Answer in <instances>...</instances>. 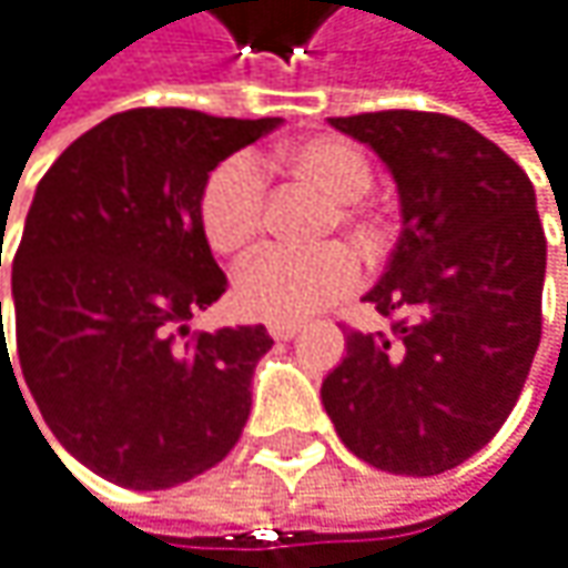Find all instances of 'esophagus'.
<instances>
[{
  "label": "esophagus",
  "instance_id": "obj_1",
  "mask_svg": "<svg viewBox=\"0 0 568 568\" xmlns=\"http://www.w3.org/2000/svg\"><path fill=\"white\" fill-rule=\"evenodd\" d=\"M268 336H272L275 343H290V339L300 336V326H296V323H268Z\"/></svg>",
  "mask_w": 568,
  "mask_h": 568
}]
</instances>
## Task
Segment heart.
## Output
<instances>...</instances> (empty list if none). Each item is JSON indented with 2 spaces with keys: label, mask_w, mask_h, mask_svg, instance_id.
I'll list each match as a JSON object with an SVG mask.
<instances>
[{
  "label": "heart",
  "mask_w": 568,
  "mask_h": 568,
  "mask_svg": "<svg viewBox=\"0 0 568 568\" xmlns=\"http://www.w3.org/2000/svg\"><path fill=\"white\" fill-rule=\"evenodd\" d=\"M262 165L278 169L293 179L320 185L339 205L343 222H363L359 199L373 189L369 155L339 135H313L275 155ZM265 179L255 159L229 155L202 182L199 222L205 242L222 255L245 252L265 229ZM363 278L359 258L346 245L326 248H262L235 275V303L245 316L265 323H300L320 310L349 296Z\"/></svg>",
  "instance_id": "obj_1"
}]
</instances>
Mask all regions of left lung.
Returning <instances> with one entry per match:
<instances>
[{"label": "left lung", "mask_w": 568, "mask_h": 568, "mask_svg": "<svg viewBox=\"0 0 568 568\" xmlns=\"http://www.w3.org/2000/svg\"><path fill=\"white\" fill-rule=\"evenodd\" d=\"M329 122L389 165L403 232L366 296L393 333H346L323 406L363 463L439 476L503 429L539 349L546 232L536 189L496 142L443 112Z\"/></svg>", "instance_id": "1"}]
</instances>
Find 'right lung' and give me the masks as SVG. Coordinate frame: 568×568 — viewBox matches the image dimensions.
<instances>
[{"label":"right lung","instance_id":"1","mask_svg":"<svg viewBox=\"0 0 568 568\" xmlns=\"http://www.w3.org/2000/svg\"><path fill=\"white\" fill-rule=\"evenodd\" d=\"M275 125L195 109L115 112L36 189L12 258V356L52 436L115 486L189 483L242 436L272 339L262 326L185 329L229 286L202 235L199 192L225 155ZM0 336V369L12 373L2 326Z\"/></svg>","mask_w":568,"mask_h":568}]
</instances>
